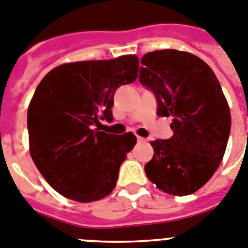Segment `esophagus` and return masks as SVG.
I'll use <instances>...</instances> for the list:
<instances>
[{"mask_svg":"<svg viewBox=\"0 0 248 248\" xmlns=\"http://www.w3.org/2000/svg\"><path fill=\"white\" fill-rule=\"evenodd\" d=\"M137 142H146V139H143V137L137 136Z\"/></svg>","mask_w":248,"mask_h":248,"instance_id":"34e87169","label":"esophagus"}]
</instances>
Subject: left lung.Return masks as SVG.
I'll list each match as a JSON object with an SVG mask.
<instances>
[{
	"label": "left lung",
	"mask_w": 248,
	"mask_h": 248,
	"mask_svg": "<svg viewBox=\"0 0 248 248\" xmlns=\"http://www.w3.org/2000/svg\"><path fill=\"white\" fill-rule=\"evenodd\" d=\"M140 82L157 99V116L172 117L169 140L151 141L145 165L151 183L168 194H193L218 169L231 131V112L217 77L188 51L156 50L141 59Z\"/></svg>",
	"instance_id": "1"
}]
</instances>
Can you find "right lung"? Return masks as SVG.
Here are the masks:
<instances>
[{"label": "right lung", "instance_id": "add662e5", "mask_svg": "<svg viewBox=\"0 0 248 248\" xmlns=\"http://www.w3.org/2000/svg\"><path fill=\"white\" fill-rule=\"evenodd\" d=\"M139 58L66 63L39 83L28 109L30 155L44 179L65 198L88 203L116 186L118 170L136 145L132 132L106 134L116 89L136 80Z\"/></svg>", "mask_w": 248, "mask_h": 248}]
</instances>
